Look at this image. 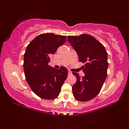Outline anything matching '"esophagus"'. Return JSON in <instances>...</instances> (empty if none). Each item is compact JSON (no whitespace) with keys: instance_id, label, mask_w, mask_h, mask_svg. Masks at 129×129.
Returning <instances> with one entry per match:
<instances>
[{"instance_id":"esophagus-1","label":"esophagus","mask_w":129,"mask_h":129,"mask_svg":"<svg viewBox=\"0 0 129 129\" xmlns=\"http://www.w3.org/2000/svg\"><path fill=\"white\" fill-rule=\"evenodd\" d=\"M72 72L70 70H69V75H72Z\"/></svg>"}]
</instances>
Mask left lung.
<instances>
[{"label":"left lung","mask_w":129,"mask_h":129,"mask_svg":"<svg viewBox=\"0 0 129 129\" xmlns=\"http://www.w3.org/2000/svg\"><path fill=\"white\" fill-rule=\"evenodd\" d=\"M67 41L73 47L82 66L85 76L81 77L73 72L76 82L72 86L75 98L88 101L100 93L107 75V53L101 43L89 35L69 36Z\"/></svg>","instance_id":"obj_1"}]
</instances>
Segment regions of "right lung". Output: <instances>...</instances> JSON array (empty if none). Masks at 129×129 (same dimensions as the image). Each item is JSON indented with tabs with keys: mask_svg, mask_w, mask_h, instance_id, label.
Listing matches in <instances>:
<instances>
[{
	"mask_svg": "<svg viewBox=\"0 0 129 129\" xmlns=\"http://www.w3.org/2000/svg\"><path fill=\"white\" fill-rule=\"evenodd\" d=\"M66 41V36L53 33L41 34L28 45L24 54L23 69L26 81L36 95L44 100L59 96L68 70L48 66L50 56Z\"/></svg>",
	"mask_w": 129,
	"mask_h": 129,
	"instance_id": "add662e5",
	"label": "right lung"
}]
</instances>
